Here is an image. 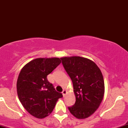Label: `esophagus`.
<instances>
[{
    "mask_svg": "<svg viewBox=\"0 0 128 128\" xmlns=\"http://www.w3.org/2000/svg\"><path fill=\"white\" fill-rule=\"evenodd\" d=\"M66 93H67V91H66V90H63L62 92V95H63V97H65Z\"/></svg>",
    "mask_w": 128,
    "mask_h": 128,
    "instance_id": "34e87169",
    "label": "esophagus"
}]
</instances>
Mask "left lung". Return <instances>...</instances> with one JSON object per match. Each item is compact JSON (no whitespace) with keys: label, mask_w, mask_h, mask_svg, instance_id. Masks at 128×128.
<instances>
[{"label":"left lung","mask_w":128,"mask_h":128,"mask_svg":"<svg viewBox=\"0 0 128 128\" xmlns=\"http://www.w3.org/2000/svg\"><path fill=\"white\" fill-rule=\"evenodd\" d=\"M66 71L71 78L76 97L74 105L68 107L79 119L88 118L99 108L105 92L104 77L94 62L80 56L61 58Z\"/></svg>","instance_id":"obj_1"}]
</instances>
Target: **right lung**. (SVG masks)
Returning <instances> with one entry per match:
<instances>
[{
  "label": "right lung",
  "instance_id": "1",
  "mask_svg": "<svg viewBox=\"0 0 128 128\" xmlns=\"http://www.w3.org/2000/svg\"><path fill=\"white\" fill-rule=\"evenodd\" d=\"M61 62L59 58L33 60L22 68L17 81L19 100L34 117L43 118L52 112L62 94L57 92L47 76Z\"/></svg>",
  "mask_w": 128,
  "mask_h": 128
}]
</instances>
